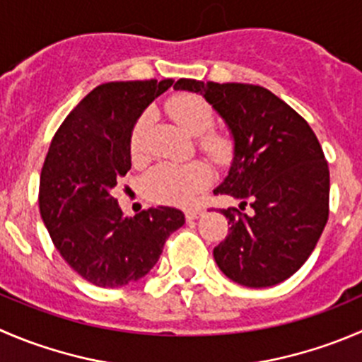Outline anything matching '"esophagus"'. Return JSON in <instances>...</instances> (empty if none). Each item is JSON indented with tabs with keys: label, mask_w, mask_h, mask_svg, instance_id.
<instances>
[{
	"label": "esophagus",
	"mask_w": 362,
	"mask_h": 362,
	"mask_svg": "<svg viewBox=\"0 0 362 362\" xmlns=\"http://www.w3.org/2000/svg\"><path fill=\"white\" fill-rule=\"evenodd\" d=\"M202 216V210L199 209H187L185 210V219L187 221H194Z\"/></svg>",
	"instance_id": "obj_1"
}]
</instances>
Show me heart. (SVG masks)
Wrapping results in <instances>:
<instances>
[{
	"label": "heart",
	"instance_id": "obj_1",
	"mask_svg": "<svg viewBox=\"0 0 362 362\" xmlns=\"http://www.w3.org/2000/svg\"><path fill=\"white\" fill-rule=\"evenodd\" d=\"M166 111L170 117L192 136H199V146L216 163L230 159L231 141L228 136L212 132L214 110L203 97L192 93H180L168 100ZM148 115L139 117L131 134V153L139 157L143 153L145 131ZM209 170L202 163H164L153 168L143 178V192L146 198L166 205H189L209 182Z\"/></svg>",
	"mask_w": 362,
	"mask_h": 362
}]
</instances>
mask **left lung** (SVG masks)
Segmentation results:
<instances>
[{"instance_id":"left-lung-1","label":"left lung","mask_w":362,"mask_h":362,"mask_svg":"<svg viewBox=\"0 0 362 362\" xmlns=\"http://www.w3.org/2000/svg\"><path fill=\"white\" fill-rule=\"evenodd\" d=\"M175 90L205 97L233 138V160L214 194L240 199L221 210L231 224L214 259L231 281L267 288L313 252L329 217V166L308 122L267 88L178 79Z\"/></svg>"}]
</instances>
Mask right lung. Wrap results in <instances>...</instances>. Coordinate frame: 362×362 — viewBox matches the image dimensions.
Instances as JSON below:
<instances>
[{
	"label": "right lung",
	"mask_w": 362,
	"mask_h": 362,
	"mask_svg": "<svg viewBox=\"0 0 362 362\" xmlns=\"http://www.w3.org/2000/svg\"><path fill=\"white\" fill-rule=\"evenodd\" d=\"M173 79L93 88L52 138L40 175V216L62 258L86 281L118 288L146 276L185 223L173 206L125 217L113 192L131 170V134Z\"/></svg>",
	"instance_id": "right-lung-1"
}]
</instances>
